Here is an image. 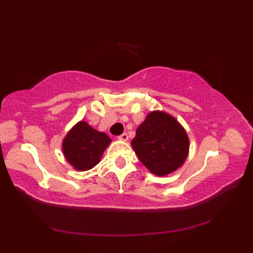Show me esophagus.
<instances>
[{
    "instance_id": "obj_1",
    "label": "esophagus",
    "mask_w": 253,
    "mask_h": 253,
    "mask_svg": "<svg viewBox=\"0 0 253 253\" xmlns=\"http://www.w3.org/2000/svg\"><path fill=\"white\" fill-rule=\"evenodd\" d=\"M118 139H121V140H123V141H127L128 140V135L126 132H124V133H122L121 136H118Z\"/></svg>"
}]
</instances>
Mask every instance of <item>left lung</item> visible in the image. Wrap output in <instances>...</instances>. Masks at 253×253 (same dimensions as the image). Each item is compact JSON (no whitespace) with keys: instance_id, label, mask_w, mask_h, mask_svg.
Wrapping results in <instances>:
<instances>
[{"instance_id":"left-lung-1","label":"left lung","mask_w":253,"mask_h":253,"mask_svg":"<svg viewBox=\"0 0 253 253\" xmlns=\"http://www.w3.org/2000/svg\"><path fill=\"white\" fill-rule=\"evenodd\" d=\"M131 147L152 174L166 176L185 163L189 138L176 118L162 111H153L137 128Z\"/></svg>"}]
</instances>
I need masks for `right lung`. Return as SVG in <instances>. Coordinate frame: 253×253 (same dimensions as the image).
<instances>
[{"label": "right lung", "mask_w": 253, "mask_h": 253, "mask_svg": "<svg viewBox=\"0 0 253 253\" xmlns=\"http://www.w3.org/2000/svg\"><path fill=\"white\" fill-rule=\"evenodd\" d=\"M105 132L95 130L87 122L80 121L64 138L62 149L67 162L77 170H88L98 164L111 143Z\"/></svg>", "instance_id": "1"}]
</instances>
